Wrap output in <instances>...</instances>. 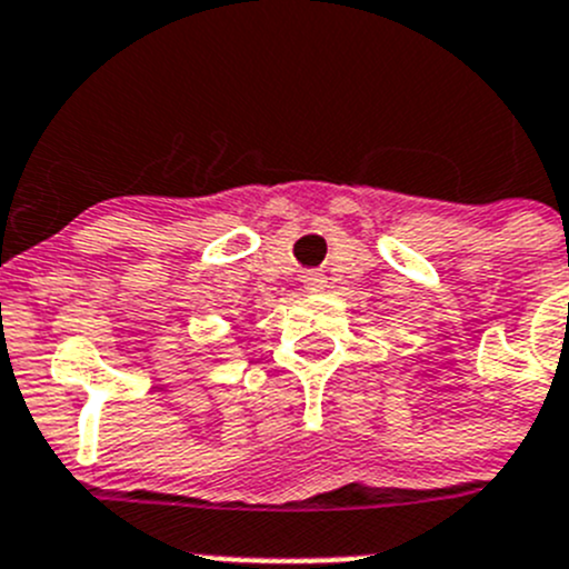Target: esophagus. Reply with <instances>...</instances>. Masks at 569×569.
Masks as SVG:
<instances>
[{"label": "esophagus", "mask_w": 569, "mask_h": 569, "mask_svg": "<svg viewBox=\"0 0 569 569\" xmlns=\"http://www.w3.org/2000/svg\"><path fill=\"white\" fill-rule=\"evenodd\" d=\"M302 286H306V291H311V295H319V291H325L328 280H325L322 272H308L302 274Z\"/></svg>", "instance_id": "obj_1"}]
</instances>
